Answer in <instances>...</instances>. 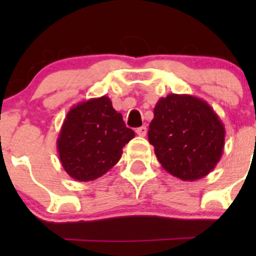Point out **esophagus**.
Listing matches in <instances>:
<instances>
[{
    "mask_svg": "<svg viewBox=\"0 0 256 256\" xmlns=\"http://www.w3.org/2000/svg\"><path fill=\"white\" fill-rule=\"evenodd\" d=\"M136 134H138V136H141V138H144V136H146L147 134V128L146 126H141V128H136Z\"/></svg>",
    "mask_w": 256,
    "mask_h": 256,
    "instance_id": "34e87169",
    "label": "esophagus"
}]
</instances>
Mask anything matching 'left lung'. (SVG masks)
Listing matches in <instances>:
<instances>
[{"instance_id":"obj_1","label":"left lung","mask_w":256,"mask_h":256,"mask_svg":"<svg viewBox=\"0 0 256 256\" xmlns=\"http://www.w3.org/2000/svg\"><path fill=\"white\" fill-rule=\"evenodd\" d=\"M224 140V124L203 99L170 94L156 102L148 141L172 176L190 182L207 176L220 161Z\"/></svg>"}]
</instances>
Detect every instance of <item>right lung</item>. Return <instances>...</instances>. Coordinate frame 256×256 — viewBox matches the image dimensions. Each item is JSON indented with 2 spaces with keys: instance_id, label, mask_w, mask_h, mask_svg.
Here are the masks:
<instances>
[{
  "instance_id": "obj_1",
  "label": "right lung",
  "mask_w": 256,
  "mask_h": 256,
  "mask_svg": "<svg viewBox=\"0 0 256 256\" xmlns=\"http://www.w3.org/2000/svg\"><path fill=\"white\" fill-rule=\"evenodd\" d=\"M135 132L108 96L74 105L66 114L56 138L64 171L73 180L89 182L112 168Z\"/></svg>"
}]
</instances>
